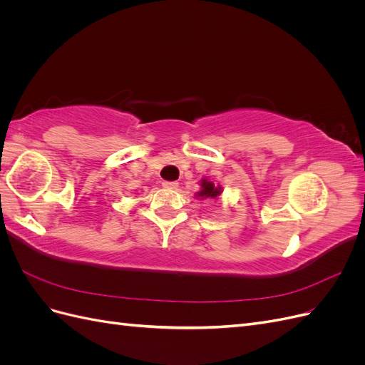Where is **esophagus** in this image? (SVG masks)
Here are the masks:
<instances>
[{
  "mask_svg": "<svg viewBox=\"0 0 365 365\" xmlns=\"http://www.w3.org/2000/svg\"><path fill=\"white\" fill-rule=\"evenodd\" d=\"M163 187H165V189L175 190V189H178V182H175V181H164V182H163Z\"/></svg>",
  "mask_w": 365,
  "mask_h": 365,
  "instance_id": "1",
  "label": "esophagus"
}]
</instances>
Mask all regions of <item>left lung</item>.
Here are the masks:
<instances>
[{"label":"left lung","mask_w":365,"mask_h":365,"mask_svg":"<svg viewBox=\"0 0 365 365\" xmlns=\"http://www.w3.org/2000/svg\"><path fill=\"white\" fill-rule=\"evenodd\" d=\"M200 185H201L200 192L195 193V197H200V200H216V197L222 195V192H224L222 185H220L219 182L210 181L207 176L201 178Z\"/></svg>","instance_id":"obj_1"}]
</instances>
